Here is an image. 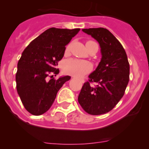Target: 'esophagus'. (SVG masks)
Here are the masks:
<instances>
[{
	"instance_id": "obj_1",
	"label": "esophagus",
	"mask_w": 149,
	"mask_h": 149,
	"mask_svg": "<svg viewBox=\"0 0 149 149\" xmlns=\"http://www.w3.org/2000/svg\"><path fill=\"white\" fill-rule=\"evenodd\" d=\"M72 78H73V77H72ZM84 81L82 80V83H84Z\"/></svg>"
}]
</instances>
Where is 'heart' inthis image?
Here are the masks:
<instances>
[{"instance_id":"heart-1","label":"heart","mask_w":149,"mask_h":149,"mask_svg":"<svg viewBox=\"0 0 149 149\" xmlns=\"http://www.w3.org/2000/svg\"><path fill=\"white\" fill-rule=\"evenodd\" d=\"M93 42H94L88 41L86 45ZM68 47H68L67 49H68ZM63 69L65 73L76 77H81L91 71V65L87 61L78 59H69L64 63Z\"/></svg>"}]
</instances>
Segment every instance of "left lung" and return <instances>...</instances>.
I'll use <instances>...</instances> for the list:
<instances>
[{
    "mask_svg": "<svg viewBox=\"0 0 149 149\" xmlns=\"http://www.w3.org/2000/svg\"><path fill=\"white\" fill-rule=\"evenodd\" d=\"M100 44L102 59L84 84L78 101L87 113L100 115L112 110L125 94L130 75V65L124 48L118 39L104 28L82 29ZM95 82V87L90 85Z\"/></svg>",
    "mask_w": 149,
    "mask_h": 149,
    "instance_id": "8db88e82",
    "label": "left lung"
}]
</instances>
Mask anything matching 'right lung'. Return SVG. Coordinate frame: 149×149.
<instances>
[{
  "label": "right lung",
  "instance_id": "right-lung-1",
  "mask_svg": "<svg viewBox=\"0 0 149 149\" xmlns=\"http://www.w3.org/2000/svg\"><path fill=\"white\" fill-rule=\"evenodd\" d=\"M80 29L49 28L34 39L22 52L17 65L16 89L25 109L34 115L46 112L57 93L70 76L55 79L59 73L58 63L63 57L65 45ZM51 78L49 79V77Z\"/></svg>",
  "mask_w": 149,
  "mask_h": 149
}]
</instances>
